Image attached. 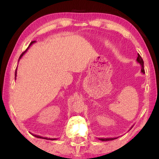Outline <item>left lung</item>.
<instances>
[{
    "instance_id": "left-lung-1",
    "label": "left lung",
    "mask_w": 159,
    "mask_h": 159,
    "mask_svg": "<svg viewBox=\"0 0 159 159\" xmlns=\"http://www.w3.org/2000/svg\"><path fill=\"white\" fill-rule=\"evenodd\" d=\"M138 57H137V61H138V63L140 64V65L142 66V69H141L142 73L145 74L144 69V61H143V60H142V58L141 57V56L139 55V54H138ZM99 139L102 141H109V140H114V139H116V138H99Z\"/></svg>"
}]
</instances>
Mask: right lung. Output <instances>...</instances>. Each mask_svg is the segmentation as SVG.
Masks as SVG:
<instances>
[{
	"mask_svg": "<svg viewBox=\"0 0 159 159\" xmlns=\"http://www.w3.org/2000/svg\"><path fill=\"white\" fill-rule=\"evenodd\" d=\"M35 42H36V41H31V43H30V45H29V46H30V45H32L33 43H34ZM28 48H27V49H28ZM27 49H26V50L25 51V52L21 53V55H20V59H19V60H20L21 57H22L24 54H25V53L26 52V50H27ZM15 79H16V76H17V69H16V71H15ZM33 135H34V137H36V138H43V139H51V140H54V139H51V138H43V137H41V136L36 135V134H33Z\"/></svg>",
	"mask_w": 159,
	"mask_h": 159,
	"instance_id": "right-lung-1",
	"label": "right lung"
}]
</instances>
